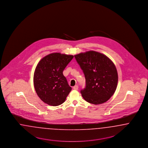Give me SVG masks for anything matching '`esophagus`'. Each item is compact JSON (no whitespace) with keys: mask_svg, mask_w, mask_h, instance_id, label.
Instances as JSON below:
<instances>
[{"mask_svg":"<svg viewBox=\"0 0 148 148\" xmlns=\"http://www.w3.org/2000/svg\"><path fill=\"white\" fill-rule=\"evenodd\" d=\"M73 90H77L78 89V86L77 85H76V86H75L73 87Z\"/></svg>","mask_w":148,"mask_h":148,"instance_id":"obj_1","label":"esophagus"}]
</instances>
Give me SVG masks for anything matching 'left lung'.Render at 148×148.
I'll list each match as a JSON object with an SVG mask.
<instances>
[{
  "instance_id": "1",
  "label": "left lung",
  "mask_w": 148,
  "mask_h": 148,
  "mask_svg": "<svg viewBox=\"0 0 148 148\" xmlns=\"http://www.w3.org/2000/svg\"><path fill=\"white\" fill-rule=\"evenodd\" d=\"M83 70L86 88L81 93L84 99L95 105L105 103L116 88L118 76L116 66L106 55L95 51L75 55Z\"/></svg>"
}]
</instances>
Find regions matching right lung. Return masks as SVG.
Masks as SVG:
<instances>
[{"label": "right lung", "mask_w": 148, "mask_h": 148, "mask_svg": "<svg viewBox=\"0 0 148 148\" xmlns=\"http://www.w3.org/2000/svg\"><path fill=\"white\" fill-rule=\"evenodd\" d=\"M73 55L55 52L41 59L34 74V86L40 99L49 106H58L64 102L72 88L63 71Z\"/></svg>", "instance_id": "obj_1"}]
</instances>
